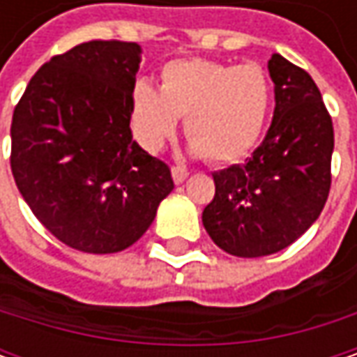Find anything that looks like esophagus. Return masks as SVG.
I'll return each instance as SVG.
<instances>
[{
	"label": "esophagus",
	"mask_w": 357,
	"mask_h": 357,
	"mask_svg": "<svg viewBox=\"0 0 357 357\" xmlns=\"http://www.w3.org/2000/svg\"><path fill=\"white\" fill-rule=\"evenodd\" d=\"M171 172H172V181H174L176 185L185 183L186 176H188V171H186V169H183V167H172Z\"/></svg>",
	"instance_id": "obj_1"
}]
</instances>
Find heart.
Masks as SVG:
<instances>
[{"mask_svg": "<svg viewBox=\"0 0 357 357\" xmlns=\"http://www.w3.org/2000/svg\"><path fill=\"white\" fill-rule=\"evenodd\" d=\"M272 99V81L258 63L181 59L162 69L158 91L137 83L130 119L144 149L158 151L183 117L190 149L225 165L248 155L258 143Z\"/></svg>", "mask_w": 357, "mask_h": 357, "instance_id": "obj_1", "label": "heart"}]
</instances>
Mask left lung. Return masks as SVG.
<instances>
[{"label":"left lung","mask_w":357,"mask_h":357,"mask_svg":"<svg viewBox=\"0 0 357 357\" xmlns=\"http://www.w3.org/2000/svg\"><path fill=\"white\" fill-rule=\"evenodd\" d=\"M274 117L244 165L214 172L202 225L218 248L240 258L280 252L322 213L332 185L334 127L314 79L274 53Z\"/></svg>","instance_id":"obj_1"}]
</instances>
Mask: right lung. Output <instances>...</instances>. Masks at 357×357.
<instances>
[{"instance_id": "1", "label": "right lung", "mask_w": 357, "mask_h": 357, "mask_svg": "<svg viewBox=\"0 0 357 357\" xmlns=\"http://www.w3.org/2000/svg\"><path fill=\"white\" fill-rule=\"evenodd\" d=\"M141 47L87 41L51 57L11 121V172L37 220L63 244L121 252L146 232L171 169L130 132Z\"/></svg>"}]
</instances>
